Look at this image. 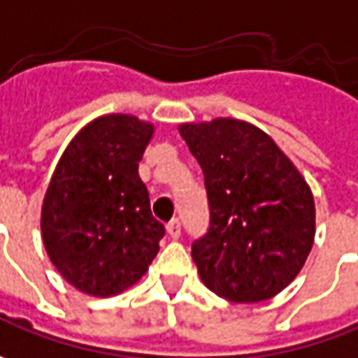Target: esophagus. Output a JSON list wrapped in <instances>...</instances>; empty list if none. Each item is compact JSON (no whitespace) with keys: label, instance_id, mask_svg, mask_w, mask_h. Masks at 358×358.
I'll return each mask as SVG.
<instances>
[{"label":"esophagus","instance_id":"obj_1","mask_svg":"<svg viewBox=\"0 0 358 358\" xmlns=\"http://www.w3.org/2000/svg\"><path fill=\"white\" fill-rule=\"evenodd\" d=\"M168 236L172 238V240H178L180 238V234H182V226H180V222L178 220H174V222H170L168 224Z\"/></svg>","mask_w":358,"mask_h":358}]
</instances>
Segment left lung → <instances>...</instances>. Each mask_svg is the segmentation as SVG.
Instances as JSON below:
<instances>
[{"label":"left lung","mask_w":358,"mask_h":358,"mask_svg":"<svg viewBox=\"0 0 358 358\" xmlns=\"http://www.w3.org/2000/svg\"><path fill=\"white\" fill-rule=\"evenodd\" d=\"M202 166L210 231L194 241L202 283L222 299L259 303L299 275L315 241L313 192L275 141L252 122H182Z\"/></svg>","instance_id":"obj_1"}]
</instances>
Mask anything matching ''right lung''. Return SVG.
<instances>
[{
    "mask_svg": "<svg viewBox=\"0 0 358 358\" xmlns=\"http://www.w3.org/2000/svg\"><path fill=\"white\" fill-rule=\"evenodd\" d=\"M155 124L103 115L71 138L41 203L45 252L61 278L91 297H113L148 271L164 226L150 212L138 162Z\"/></svg>",
    "mask_w": 358,
    "mask_h": 358,
    "instance_id": "right-lung-1",
    "label": "right lung"
}]
</instances>
